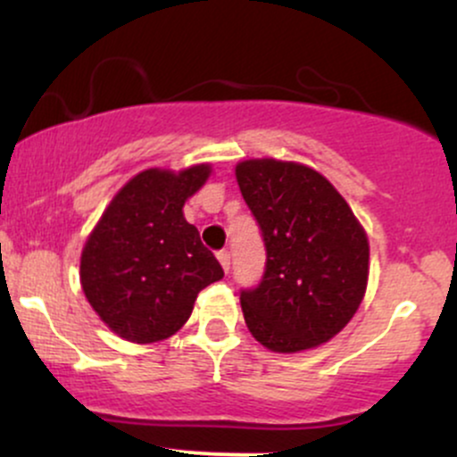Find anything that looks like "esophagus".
Listing matches in <instances>:
<instances>
[{
    "label": "esophagus",
    "instance_id": "34e87169",
    "mask_svg": "<svg viewBox=\"0 0 457 457\" xmlns=\"http://www.w3.org/2000/svg\"><path fill=\"white\" fill-rule=\"evenodd\" d=\"M217 258H219V262H221V266H223V270L228 272L229 270V251L228 249H221L217 253Z\"/></svg>",
    "mask_w": 457,
    "mask_h": 457
}]
</instances>
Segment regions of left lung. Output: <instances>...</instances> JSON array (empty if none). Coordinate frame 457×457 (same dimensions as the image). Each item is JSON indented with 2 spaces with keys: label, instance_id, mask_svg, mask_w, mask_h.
I'll list each match as a JSON object with an SVG mask.
<instances>
[{
  "label": "left lung",
  "instance_id": "left-lung-1",
  "mask_svg": "<svg viewBox=\"0 0 457 457\" xmlns=\"http://www.w3.org/2000/svg\"><path fill=\"white\" fill-rule=\"evenodd\" d=\"M236 180L266 246L260 283L240 290L251 335L275 353L328 342L363 301V228L327 178L298 162L245 161Z\"/></svg>",
  "mask_w": 457,
  "mask_h": 457
}]
</instances>
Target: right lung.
Here are the masks:
<instances>
[{"label": "right lung", "instance_id": "right-lung-1", "mask_svg": "<svg viewBox=\"0 0 457 457\" xmlns=\"http://www.w3.org/2000/svg\"><path fill=\"white\" fill-rule=\"evenodd\" d=\"M211 167L141 171L112 199L81 255V286L120 337L167 339L187 322L199 292L223 277L182 206Z\"/></svg>", "mask_w": 457, "mask_h": 457}]
</instances>
